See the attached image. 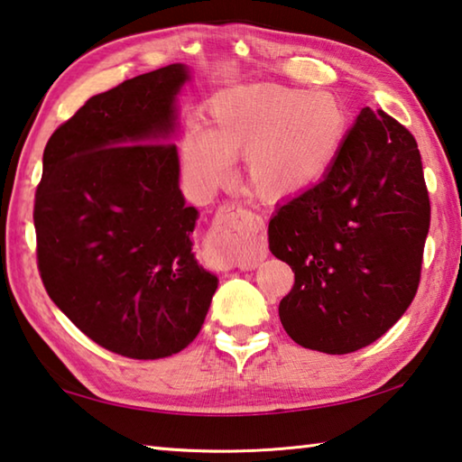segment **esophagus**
<instances>
[{
  "label": "esophagus",
  "instance_id": "34e87169",
  "mask_svg": "<svg viewBox=\"0 0 462 462\" xmlns=\"http://www.w3.org/2000/svg\"><path fill=\"white\" fill-rule=\"evenodd\" d=\"M248 209L242 206H224L216 216V224L209 236V263L220 271L228 269H253L254 263L246 261L240 253L242 226L250 220Z\"/></svg>",
  "mask_w": 462,
  "mask_h": 462
}]
</instances>
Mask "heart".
Listing matches in <instances>:
<instances>
[{
	"label": "heart",
	"instance_id": "heart-1",
	"mask_svg": "<svg viewBox=\"0 0 462 462\" xmlns=\"http://www.w3.org/2000/svg\"><path fill=\"white\" fill-rule=\"evenodd\" d=\"M212 128L189 122L181 140L187 181L201 193L228 183L234 154L245 152L250 187L267 198H287L314 185L338 154L348 118L328 91L275 83H246L209 101Z\"/></svg>",
	"mask_w": 462,
	"mask_h": 462
}]
</instances>
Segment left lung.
I'll return each instance as SVG.
<instances>
[{
	"label": "left lung",
	"instance_id": "left-lung-1",
	"mask_svg": "<svg viewBox=\"0 0 462 462\" xmlns=\"http://www.w3.org/2000/svg\"><path fill=\"white\" fill-rule=\"evenodd\" d=\"M430 199L416 138L363 107L319 183L269 222V248L295 273L279 303L303 348L348 355L381 338L420 285Z\"/></svg>",
	"mask_w": 462,
	"mask_h": 462
}]
</instances>
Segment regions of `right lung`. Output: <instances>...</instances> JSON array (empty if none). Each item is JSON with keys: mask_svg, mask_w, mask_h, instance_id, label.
<instances>
[{"mask_svg": "<svg viewBox=\"0 0 462 462\" xmlns=\"http://www.w3.org/2000/svg\"><path fill=\"white\" fill-rule=\"evenodd\" d=\"M187 81L175 62L85 101L46 143L34 199L46 293L93 342L138 361L193 342L217 289L191 253L199 214L171 143Z\"/></svg>", "mask_w": 462, "mask_h": 462, "instance_id": "1", "label": "right lung"}]
</instances>
